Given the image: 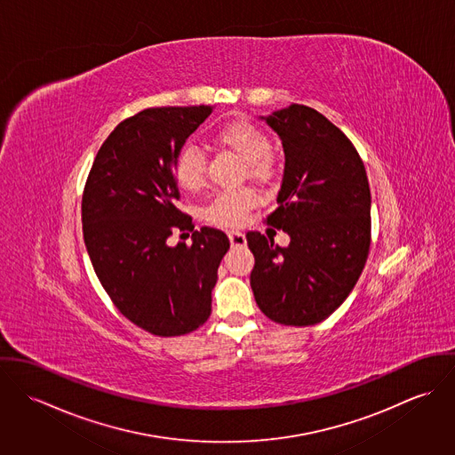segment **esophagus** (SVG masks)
I'll return each instance as SVG.
<instances>
[{"mask_svg": "<svg viewBox=\"0 0 455 455\" xmlns=\"http://www.w3.org/2000/svg\"><path fill=\"white\" fill-rule=\"evenodd\" d=\"M228 236H229V242H231L233 247H245L247 245V238L240 231H229Z\"/></svg>", "mask_w": 455, "mask_h": 455, "instance_id": "esophagus-1", "label": "esophagus"}]
</instances>
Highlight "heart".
<instances>
[{
	"mask_svg": "<svg viewBox=\"0 0 455 455\" xmlns=\"http://www.w3.org/2000/svg\"><path fill=\"white\" fill-rule=\"evenodd\" d=\"M217 141L233 150L249 164V173L262 179L269 173L267 156L271 141L256 124L238 119L224 124L217 132ZM173 173L179 186L196 193L204 186V157L195 145H186L175 157ZM258 197L251 189L222 191L206 204L204 215L208 220L220 226H240L247 219V212L256 204Z\"/></svg>",
	"mask_w": 455,
	"mask_h": 455,
	"instance_id": "heart-1",
	"label": "heart"
}]
</instances>
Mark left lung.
<instances>
[{"label":"left lung","mask_w":455,"mask_h":455,"mask_svg":"<svg viewBox=\"0 0 455 455\" xmlns=\"http://www.w3.org/2000/svg\"><path fill=\"white\" fill-rule=\"evenodd\" d=\"M282 141L278 208L267 224L289 235L287 247L247 233L256 258L251 287L260 312L285 325L327 319L352 292L368 259L371 195L350 140L323 114L291 105L259 116Z\"/></svg>","instance_id":"left-lung-1"}]
</instances>
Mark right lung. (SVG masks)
<instances>
[{"mask_svg":"<svg viewBox=\"0 0 455 455\" xmlns=\"http://www.w3.org/2000/svg\"><path fill=\"white\" fill-rule=\"evenodd\" d=\"M213 108H148L121 123L101 145L82 197L84 242L103 289L124 317L156 336H180L208 321L229 251L215 228L195 231L191 245H168L173 229H195L177 208L175 157Z\"/></svg>","mask_w":455,"mask_h":455,"instance_id":"right-lung-1","label":"right lung"}]
</instances>
